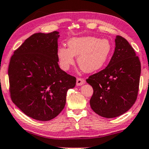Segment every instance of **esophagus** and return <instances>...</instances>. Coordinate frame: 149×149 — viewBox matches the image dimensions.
Masks as SVG:
<instances>
[{"label":"esophagus","mask_w":149,"mask_h":149,"mask_svg":"<svg viewBox=\"0 0 149 149\" xmlns=\"http://www.w3.org/2000/svg\"><path fill=\"white\" fill-rule=\"evenodd\" d=\"M86 81L83 78L81 77H77V86H81L84 84H85Z\"/></svg>","instance_id":"obj_1"}]
</instances>
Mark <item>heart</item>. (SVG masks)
<instances>
[{
  "label": "heart",
  "mask_w": 149,
  "mask_h": 149,
  "mask_svg": "<svg viewBox=\"0 0 149 149\" xmlns=\"http://www.w3.org/2000/svg\"><path fill=\"white\" fill-rule=\"evenodd\" d=\"M67 44L68 48L59 47L57 52L60 66L63 70H69L74 63V56H77V64L82 70L93 72L104 65L112 52V45L109 40L94 36L73 38Z\"/></svg>",
  "instance_id": "b5f03b06"
}]
</instances>
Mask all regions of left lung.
Instances as JSON below:
<instances>
[{
  "mask_svg": "<svg viewBox=\"0 0 149 149\" xmlns=\"http://www.w3.org/2000/svg\"><path fill=\"white\" fill-rule=\"evenodd\" d=\"M114 53L102 70L86 79L93 88L90 105L104 118L120 116L132 107L139 91L141 63L132 46L117 36Z\"/></svg>",
  "mask_w": 149,
  "mask_h": 149,
  "instance_id": "1",
  "label": "left lung"
}]
</instances>
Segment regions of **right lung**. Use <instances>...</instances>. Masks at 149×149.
Masks as SVG:
<instances>
[{"label":"right lung","instance_id":"obj_1","mask_svg":"<svg viewBox=\"0 0 149 149\" xmlns=\"http://www.w3.org/2000/svg\"><path fill=\"white\" fill-rule=\"evenodd\" d=\"M58 32L35 33L16 49L8 68L10 93L16 106L38 120L53 119L63 109L76 78L59 67Z\"/></svg>","mask_w":149,"mask_h":149}]
</instances>
